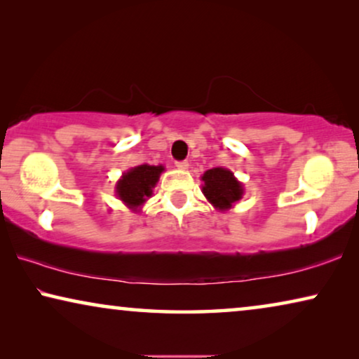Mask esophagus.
I'll list each match as a JSON object with an SVG mask.
<instances>
[{
  "label": "esophagus",
  "instance_id": "esophagus-1",
  "mask_svg": "<svg viewBox=\"0 0 359 359\" xmlns=\"http://www.w3.org/2000/svg\"><path fill=\"white\" fill-rule=\"evenodd\" d=\"M188 166H189V163L186 160L176 161V168H178V170H188Z\"/></svg>",
  "mask_w": 359,
  "mask_h": 359
}]
</instances>
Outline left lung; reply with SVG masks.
<instances>
[{"mask_svg": "<svg viewBox=\"0 0 359 359\" xmlns=\"http://www.w3.org/2000/svg\"><path fill=\"white\" fill-rule=\"evenodd\" d=\"M203 193L217 210H229L242 199L243 186L227 168H212L203 175Z\"/></svg>", "mask_w": 359, "mask_h": 359, "instance_id": "8db88e82", "label": "left lung"}]
</instances>
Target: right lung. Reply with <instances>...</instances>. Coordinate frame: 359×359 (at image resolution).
I'll use <instances>...</instances> for the list:
<instances>
[{"mask_svg": "<svg viewBox=\"0 0 359 359\" xmlns=\"http://www.w3.org/2000/svg\"><path fill=\"white\" fill-rule=\"evenodd\" d=\"M163 170L165 168L161 165H139L135 168H130L117 181V198L129 209L139 210L140 205L154 194V188L158 183V178Z\"/></svg>", "mask_w": 359, "mask_h": 359, "instance_id": "obj_1", "label": "right lung"}]
</instances>
